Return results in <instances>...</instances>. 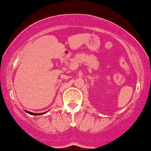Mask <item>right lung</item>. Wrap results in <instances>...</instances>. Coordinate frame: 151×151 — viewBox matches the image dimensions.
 Listing matches in <instances>:
<instances>
[{
  "mask_svg": "<svg viewBox=\"0 0 151 151\" xmlns=\"http://www.w3.org/2000/svg\"><path fill=\"white\" fill-rule=\"evenodd\" d=\"M25 111L27 113H28V114H32V115H41V114H45L46 112H47V111H46V112H44V113H39V114H37V113H32V112H30V111H26L25 110Z\"/></svg>",
  "mask_w": 151,
  "mask_h": 151,
  "instance_id": "right-lung-1",
  "label": "right lung"
}]
</instances>
